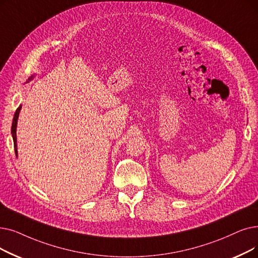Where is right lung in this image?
Segmentation results:
<instances>
[{
  "label": "right lung",
  "instance_id": "obj_1",
  "mask_svg": "<svg viewBox=\"0 0 258 258\" xmlns=\"http://www.w3.org/2000/svg\"><path fill=\"white\" fill-rule=\"evenodd\" d=\"M33 76H31L28 80L32 79ZM21 105L17 108L15 116H14V120H13V125H11V134H13V138H14V144H15V152H16V156H18V148H17V124H18V118H19V114L21 110Z\"/></svg>",
  "mask_w": 258,
  "mask_h": 258
}]
</instances>
